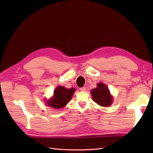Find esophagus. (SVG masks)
I'll list each match as a JSON object with an SVG mask.
<instances>
[{
  "mask_svg": "<svg viewBox=\"0 0 153 153\" xmlns=\"http://www.w3.org/2000/svg\"><path fill=\"white\" fill-rule=\"evenodd\" d=\"M80 90L81 91H85V90H86V89H85V87H81V88H80Z\"/></svg>",
  "mask_w": 153,
  "mask_h": 153,
  "instance_id": "1",
  "label": "esophagus"
}]
</instances>
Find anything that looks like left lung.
<instances>
[{
  "label": "left lung",
  "instance_id": "left-lung-1",
  "mask_svg": "<svg viewBox=\"0 0 153 153\" xmlns=\"http://www.w3.org/2000/svg\"><path fill=\"white\" fill-rule=\"evenodd\" d=\"M91 92L92 100L97 104L101 106H108L112 105V96H111L107 86L103 83H98L97 87L92 89Z\"/></svg>",
  "mask_w": 153,
  "mask_h": 153
}]
</instances>
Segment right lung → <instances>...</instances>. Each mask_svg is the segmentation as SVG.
<instances>
[{
  "label": "right lung",
  "mask_w": 153,
  "mask_h": 153,
  "mask_svg": "<svg viewBox=\"0 0 153 153\" xmlns=\"http://www.w3.org/2000/svg\"><path fill=\"white\" fill-rule=\"evenodd\" d=\"M75 91V88L66 89L63 86H58L53 92V96L46 103L51 108L56 109L64 108L71 101Z\"/></svg>",
  "instance_id": "add662e5"
}]
</instances>
